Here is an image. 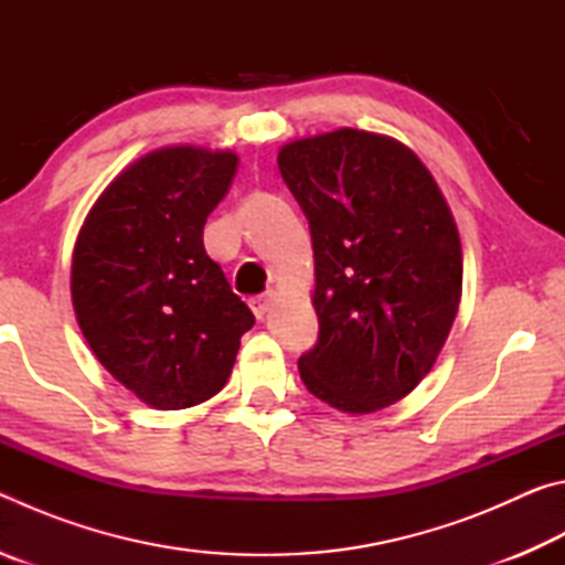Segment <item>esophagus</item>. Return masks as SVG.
<instances>
[{
	"mask_svg": "<svg viewBox=\"0 0 565 565\" xmlns=\"http://www.w3.org/2000/svg\"><path fill=\"white\" fill-rule=\"evenodd\" d=\"M274 301H276V296L274 294H262V296H254L252 301V311H254V317L256 319H264L266 313H269V309L274 306Z\"/></svg>",
	"mask_w": 565,
	"mask_h": 565,
	"instance_id": "obj_1",
	"label": "esophagus"
}]
</instances>
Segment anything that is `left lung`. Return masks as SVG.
I'll return each instance as SVG.
<instances>
[{
    "instance_id": "left-lung-1",
    "label": "left lung",
    "mask_w": 565,
    "mask_h": 565,
    "mask_svg": "<svg viewBox=\"0 0 565 565\" xmlns=\"http://www.w3.org/2000/svg\"><path fill=\"white\" fill-rule=\"evenodd\" d=\"M279 171L313 246L319 343L299 359L309 394L351 416L431 374L463 291L461 238L431 171L404 141L341 127L286 141Z\"/></svg>"
}]
</instances>
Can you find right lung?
Listing matches in <instances>:
<instances>
[{
  "instance_id": "obj_1",
  "label": "right lung",
  "mask_w": 565,
  "mask_h": 565,
  "mask_svg": "<svg viewBox=\"0 0 565 565\" xmlns=\"http://www.w3.org/2000/svg\"><path fill=\"white\" fill-rule=\"evenodd\" d=\"M236 164L232 149H151L109 181L76 236V323L102 366L151 408L216 396L254 327L204 248Z\"/></svg>"
}]
</instances>
